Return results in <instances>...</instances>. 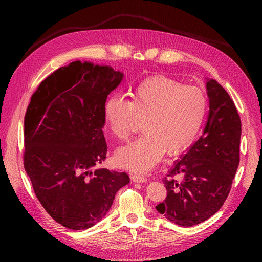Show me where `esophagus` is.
<instances>
[{"label":"esophagus","mask_w":262,"mask_h":262,"mask_svg":"<svg viewBox=\"0 0 262 262\" xmlns=\"http://www.w3.org/2000/svg\"><path fill=\"white\" fill-rule=\"evenodd\" d=\"M131 180L133 182H140V184H143V182L146 181V178L144 176H138V175H133L131 176Z\"/></svg>","instance_id":"esophagus-1"}]
</instances>
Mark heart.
<instances>
[{
	"label": "heart",
	"instance_id": "heart-1",
	"mask_svg": "<svg viewBox=\"0 0 262 262\" xmlns=\"http://www.w3.org/2000/svg\"><path fill=\"white\" fill-rule=\"evenodd\" d=\"M207 114V97L195 86H184L158 75L138 85L131 100L110 95L104 104V121L119 141H128L143 121L144 136L117 150L116 163L133 172H146L164 152L177 155L191 145Z\"/></svg>",
	"mask_w": 262,
	"mask_h": 262
}]
</instances>
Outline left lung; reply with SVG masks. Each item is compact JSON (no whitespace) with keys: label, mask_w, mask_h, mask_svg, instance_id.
Here are the masks:
<instances>
[{"label":"left lung","mask_w":262,"mask_h":262,"mask_svg":"<svg viewBox=\"0 0 262 262\" xmlns=\"http://www.w3.org/2000/svg\"><path fill=\"white\" fill-rule=\"evenodd\" d=\"M207 94L210 110L203 134L173 163L163 179L167 196L156 205L158 213L181 226L199 224L221 209L239 164L242 122L234 101L212 78Z\"/></svg>","instance_id":"left-lung-1"}]
</instances>
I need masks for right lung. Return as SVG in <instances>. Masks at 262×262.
I'll return each instance as SVG.
<instances>
[{
  "label": "right lung",
  "instance_id": "1",
  "mask_svg": "<svg viewBox=\"0 0 262 262\" xmlns=\"http://www.w3.org/2000/svg\"><path fill=\"white\" fill-rule=\"evenodd\" d=\"M123 73L75 61L43 80L24 120V167L49 215L67 228L94 226L112 208L125 172L95 166L106 160L104 104Z\"/></svg>",
  "mask_w": 262,
  "mask_h": 262
}]
</instances>
